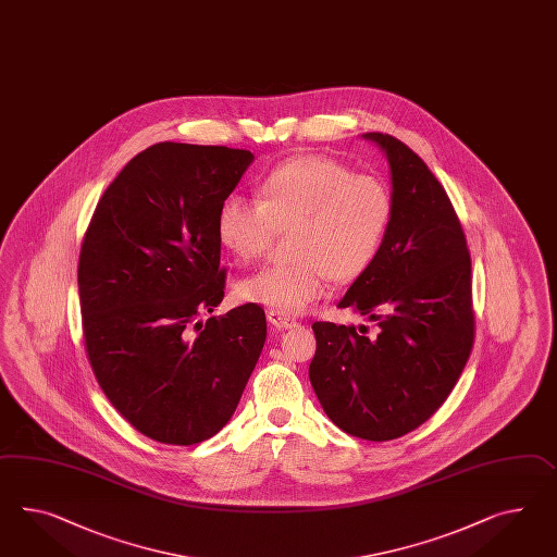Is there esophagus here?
<instances>
[{"label":"esophagus","instance_id":"esophagus-1","mask_svg":"<svg viewBox=\"0 0 557 557\" xmlns=\"http://www.w3.org/2000/svg\"><path fill=\"white\" fill-rule=\"evenodd\" d=\"M268 320H270L271 324H273L277 331L296 329V326L300 324L296 318L286 317V314H282V312H275V310H270V312H268Z\"/></svg>","mask_w":557,"mask_h":557}]
</instances>
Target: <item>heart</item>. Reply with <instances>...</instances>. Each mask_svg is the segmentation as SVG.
Instances as JSON below:
<instances>
[{
    "instance_id": "heart-1",
    "label": "heart",
    "mask_w": 557,
    "mask_h": 557,
    "mask_svg": "<svg viewBox=\"0 0 557 557\" xmlns=\"http://www.w3.org/2000/svg\"><path fill=\"white\" fill-rule=\"evenodd\" d=\"M393 219L387 184L322 156L275 165L257 184V202L226 196L216 237L239 261L270 247L287 228L286 261H271L237 284L240 300L282 314H300L329 292V282L359 277L375 257Z\"/></svg>"
}]
</instances>
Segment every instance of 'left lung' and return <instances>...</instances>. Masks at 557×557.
<instances>
[{
    "instance_id": "8db88e82",
    "label": "left lung",
    "mask_w": 557,
    "mask_h": 557,
    "mask_svg": "<svg viewBox=\"0 0 557 557\" xmlns=\"http://www.w3.org/2000/svg\"><path fill=\"white\" fill-rule=\"evenodd\" d=\"M385 151L393 219L375 261L338 308L375 322H314L310 383L326 416L350 436H406L448 399L474 343L467 237L444 186L404 141L364 134Z\"/></svg>"
}]
</instances>
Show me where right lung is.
Listing matches in <instances>:
<instances>
[{
  "mask_svg": "<svg viewBox=\"0 0 557 557\" xmlns=\"http://www.w3.org/2000/svg\"><path fill=\"white\" fill-rule=\"evenodd\" d=\"M225 146L162 141L109 184L78 257L83 336L111 406L137 432L193 446L235 413L265 343V312L225 296L216 212L253 162Z\"/></svg>",
  "mask_w": 557,
  "mask_h": 557,
  "instance_id": "add662e5",
  "label": "right lung"
}]
</instances>
